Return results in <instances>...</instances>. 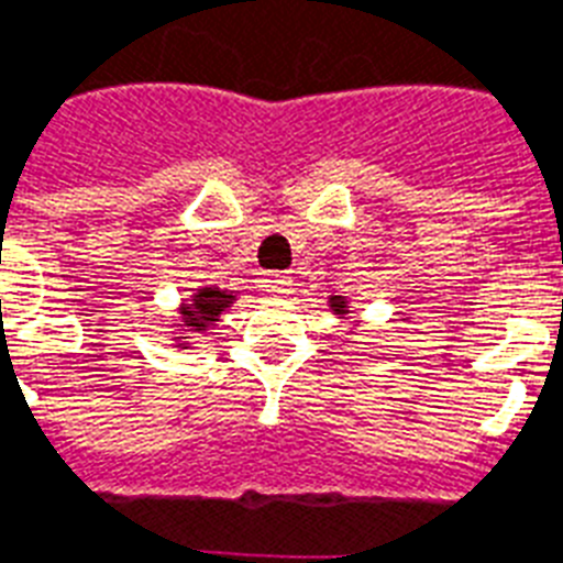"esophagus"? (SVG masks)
Returning <instances> with one entry per match:
<instances>
[{"mask_svg": "<svg viewBox=\"0 0 563 563\" xmlns=\"http://www.w3.org/2000/svg\"><path fill=\"white\" fill-rule=\"evenodd\" d=\"M265 291L268 295H277V298H283V295H289L291 291V277L289 274L283 272H274L265 277Z\"/></svg>", "mask_w": 563, "mask_h": 563, "instance_id": "esophagus-1", "label": "esophagus"}]
</instances>
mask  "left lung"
Wrapping results in <instances>:
<instances>
[{"mask_svg": "<svg viewBox=\"0 0 563 563\" xmlns=\"http://www.w3.org/2000/svg\"><path fill=\"white\" fill-rule=\"evenodd\" d=\"M330 303H333L335 312H344V300L342 298H333V300H330Z\"/></svg>", "mask_w": 563, "mask_h": 563, "instance_id": "left-lung-1", "label": "left lung"}]
</instances>
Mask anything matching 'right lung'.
I'll list each match as a JSON object with an SVG mask.
<instances>
[{"label": "right lung", "mask_w": 563, "mask_h": 563, "mask_svg": "<svg viewBox=\"0 0 563 563\" xmlns=\"http://www.w3.org/2000/svg\"><path fill=\"white\" fill-rule=\"evenodd\" d=\"M233 295L221 289H201L195 295V307H184V318H187V327H195V330H203L219 318L221 309L230 307Z\"/></svg>", "instance_id": "1"}]
</instances>
